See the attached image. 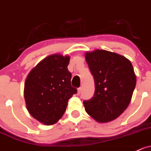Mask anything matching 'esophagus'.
Masks as SVG:
<instances>
[{"label": "esophagus", "mask_w": 151, "mask_h": 151, "mask_svg": "<svg viewBox=\"0 0 151 151\" xmlns=\"http://www.w3.org/2000/svg\"><path fill=\"white\" fill-rule=\"evenodd\" d=\"M81 91H82V88H81V87H80V88H78V94H80V93H81Z\"/></svg>", "instance_id": "esophagus-1"}]
</instances>
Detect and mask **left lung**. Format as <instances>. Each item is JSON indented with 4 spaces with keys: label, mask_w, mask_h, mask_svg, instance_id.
Instances as JSON below:
<instances>
[{
    "label": "left lung",
    "mask_w": 151,
    "mask_h": 151,
    "mask_svg": "<svg viewBox=\"0 0 151 151\" xmlns=\"http://www.w3.org/2000/svg\"><path fill=\"white\" fill-rule=\"evenodd\" d=\"M85 58L95 83L93 96L83 101L86 111L99 122L114 120L127 109L135 88L132 63L104 50L87 52Z\"/></svg>",
    "instance_id": "obj_1"
}]
</instances>
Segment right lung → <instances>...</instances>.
Listing matches in <instances>:
<instances>
[{
  "instance_id": "obj_1",
  "label": "right lung",
  "mask_w": 151,
  "mask_h": 151,
  "mask_svg": "<svg viewBox=\"0 0 151 151\" xmlns=\"http://www.w3.org/2000/svg\"><path fill=\"white\" fill-rule=\"evenodd\" d=\"M69 62L68 55H51L39 63L26 79L24 95L27 110L45 125L62 117L69 99L77 93L71 86Z\"/></svg>"
}]
</instances>
